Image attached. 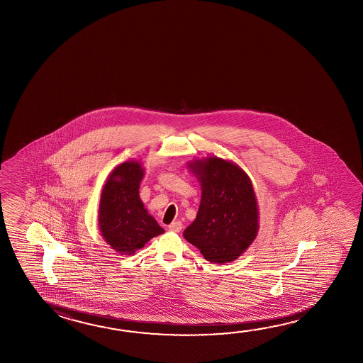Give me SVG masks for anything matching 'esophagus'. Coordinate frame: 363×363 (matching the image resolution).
Listing matches in <instances>:
<instances>
[{
    "instance_id": "obj_1",
    "label": "esophagus",
    "mask_w": 363,
    "mask_h": 363,
    "mask_svg": "<svg viewBox=\"0 0 363 363\" xmlns=\"http://www.w3.org/2000/svg\"><path fill=\"white\" fill-rule=\"evenodd\" d=\"M168 229H169V230H172V232H179V230L182 229V223L179 222V220L172 222L169 225H168Z\"/></svg>"
}]
</instances>
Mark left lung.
<instances>
[{
    "mask_svg": "<svg viewBox=\"0 0 363 363\" xmlns=\"http://www.w3.org/2000/svg\"><path fill=\"white\" fill-rule=\"evenodd\" d=\"M189 167L201 184V201L184 237L210 262L235 260L259 230L251 179L237 164L218 157L194 160Z\"/></svg>",
    "mask_w": 363,
    "mask_h": 363,
    "instance_id": "left-lung-1",
    "label": "left lung"
}]
</instances>
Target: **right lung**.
<instances>
[{"label": "right lung", "instance_id": "add662e5", "mask_svg": "<svg viewBox=\"0 0 363 363\" xmlns=\"http://www.w3.org/2000/svg\"><path fill=\"white\" fill-rule=\"evenodd\" d=\"M144 169L130 160L116 167L103 187L98 223L103 238L118 254L131 255L164 232L139 196Z\"/></svg>", "mask_w": 363, "mask_h": 363}]
</instances>
